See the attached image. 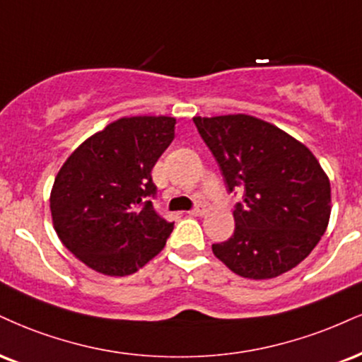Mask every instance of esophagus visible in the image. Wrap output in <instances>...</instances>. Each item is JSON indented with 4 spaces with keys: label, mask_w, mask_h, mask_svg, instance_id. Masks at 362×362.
I'll use <instances>...</instances> for the list:
<instances>
[{
    "label": "esophagus",
    "mask_w": 362,
    "mask_h": 362,
    "mask_svg": "<svg viewBox=\"0 0 362 362\" xmlns=\"http://www.w3.org/2000/svg\"><path fill=\"white\" fill-rule=\"evenodd\" d=\"M206 211H207V206L204 202H199L197 206H195L192 211H189V214L190 216H202V214H206Z\"/></svg>",
    "instance_id": "obj_1"
}]
</instances>
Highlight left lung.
I'll return each instance as SVG.
<instances>
[{"label": "left lung", "instance_id": "8db88e82", "mask_svg": "<svg viewBox=\"0 0 362 362\" xmlns=\"http://www.w3.org/2000/svg\"><path fill=\"white\" fill-rule=\"evenodd\" d=\"M229 192L243 190L236 228L212 252L230 272L269 280L310 255L330 219V182L302 141L250 115L195 116Z\"/></svg>", "mask_w": 362, "mask_h": 362}]
</instances>
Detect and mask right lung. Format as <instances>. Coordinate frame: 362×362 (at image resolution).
I'll list each match as a JSON object with an SVG mask.
<instances>
[{
	"mask_svg": "<svg viewBox=\"0 0 362 362\" xmlns=\"http://www.w3.org/2000/svg\"><path fill=\"white\" fill-rule=\"evenodd\" d=\"M175 117H119L81 143L50 192L54 229L86 267L138 272L163 250L173 223L155 212L151 170L175 136Z\"/></svg>",
	"mask_w": 362,
	"mask_h": 362,
	"instance_id": "obj_1",
	"label": "right lung"
}]
</instances>
